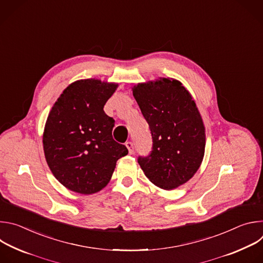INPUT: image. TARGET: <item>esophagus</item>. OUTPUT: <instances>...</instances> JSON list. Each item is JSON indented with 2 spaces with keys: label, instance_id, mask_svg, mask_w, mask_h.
Listing matches in <instances>:
<instances>
[{
  "label": "esophagus",
  "instance_id": "34e87169",
  "mask_svg": "<svg viewBox=\"0 0 263 263\" xmlns=\"http://www.w3.org/2000/svg\"><path fill=\"white\" fill-rule=\"evenodd\" d=\"M126 146H127V148L129 149V153H130V154H132V153L134 152V144H133V142L127 141V142H126Z\"/></svg>",
  "mask_w": 263,
  "mask_h": 263
}]
</instances>
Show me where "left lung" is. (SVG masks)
Segmentation results:
<instances>
[{"mask_svg": "<svg viewBox=\"0 0 263 263\" xmlns=\"http://www.w3.org/2000/svg\"><path fill=\"white\" fill-rule=\"evenodd\" d=\"M132 90L153 140L151 153L139 156L138 163L153 184L174 190L192 179L202 163L205 128L200 112L174 79L140 83Z\"/></svg>", "mask_w": 263, "mask_h": 263, "instance_id": "1", "label": "left lung"}]
</instances>
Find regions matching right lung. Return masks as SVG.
<instances>
[{"label": "right lung", "instance_id": "1", "mask_svg": "<svg viewBox=\"0 0 263 263\" xmlns=\"http://www.w3.org/2000/svg\"><path fill=\"white\" fill-rule=\"evenodd\" d=\"M118 87L96 79L68 85L48 117L43 142L55 178L71 192L91 195L108 184L128 148L112 137L115 120L104 105Z\"/></svg>", "mask_w": 263, "mask_h": 263}]
</instances>
